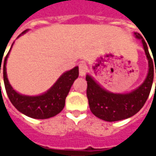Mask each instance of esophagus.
Returning a JSON list of instances; mask_svg holds the SVG:
<instances>
[{"label": "esophagus", "instance_id": "esophagus-1", "mask_svg": "<svg viewBox=\"0 0 156 156\" xmlns=\"http://www.w3.org/2000/svg\"><path fill=\"white\" fill-rule=\"evenodd\" d=\"M87 66H86V64L83 62H81L79 64V74L81 76H84V75H86V73H87Z\"/></svg>", "mask_w": 156, "mask_h": 156}]
</instances>
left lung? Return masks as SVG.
<instances>
[{
  "instance_id": "8db88e82",
  "label": "left lung",
  "mask_w": 156,
  "mask_h": 156,
  "mask_svg": "<svg viewBox=\"0 0 156 156\" xmlns=\"http://www.w3.org/2000/svg\"><path fill=\"white\" fill-rule=\"evenodd\" d=\"M135 35L137 39L141 40L148 61L147 75L141 85L129 93L115 94L101 87L90 75L86 76L87 96L90 110L95 116L106 122H116L133 116L145 104L150 93L154 71L156 73L155 62L154 64L147 43L142 36L138 33H135Z\"/></svg>"
}]
</instances>
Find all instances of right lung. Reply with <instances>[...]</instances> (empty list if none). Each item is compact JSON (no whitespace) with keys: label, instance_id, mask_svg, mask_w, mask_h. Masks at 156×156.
<instances>
[{"label":"right lung","instance_id":"1","mask_svg":"<svg viewBox=\"0 0 156 156\" xmlns=\"http://www.w3.org/2000/svg\"><path fill=\"white\" fill-rule=\"evenodd\" d=\"M27 31V29L23 31L21 34H25ZM10 50L4 59L3 80L6 92L11 103L15 106L17 110L20 111L23 115L34 119H48L58 115L63 109L66 97L74 81L79 75V68L75 67L73 69L65 72L60 76L56 82L42 94L36 96L23 95L17 93L12 87L7 77L6 64ZM2 62V59L0 60V73Z\"/></svg>","mask_w":156,"mask_h":156}]
</instances>
